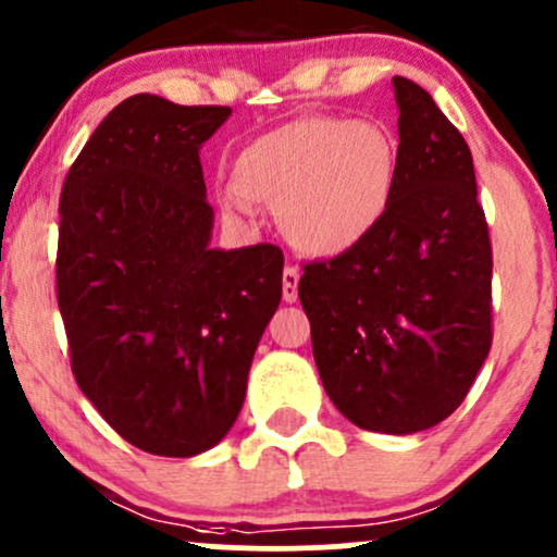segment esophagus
I'll return each mask as SVG.
<instances>
[{
  "instance_id": "obj_1",
  "label": "esophagus",
  "mask_w": 557,
  "mask_h": 557,
  "mask_svg": "<svg viewBox=\"0 0 557 557\" xmlns=\"http://www.w3.org/2000/svg\"><path fill=\"white\" fill-rule=\"evenodd\" d=\"M281 286H284V299L286 302H295L297 299V286H299V271L295 265L284 268V276H281Z\"/></svg>"
}]
</instances>
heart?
<instances>
[{
	"instance_id": "obj_1",
	"label": "heart",
	"mask_w": 557,
	"mask_h": 557,
	"mask_svg": "<svg viewBox=\"0 0 557 557\" xmlns=\"http://www.w3.org/2000/svg\"><path fill=\"white\" fill-rule=\"evenodd\" d=\"M397 147L379 123L308 115L252 139L231 162L221 208L252 221L255 205L278 208L297 249L334 258L360 245L389 210Z\"/></svg>"
}]
</instances>
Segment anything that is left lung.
<instances>
[{"instance_id":"obj_1","label":"left lung","mask_w":557,"mask_h":557,"mask_svg":"<svg viewBox=\"0 0 557 557\" xmlns=\"http://www.w3.org/2000/svg\"><path fill=\"white\" fill-rule=\"evenodd\" d=\"M397 184L360 245L302 268L323 389L355 426L416 434L463 403L492 347V242L471 149L395 76Z\"/></svg>"}]
</instances>
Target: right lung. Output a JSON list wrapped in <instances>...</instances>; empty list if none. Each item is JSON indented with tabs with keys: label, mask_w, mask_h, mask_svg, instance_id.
I'll return each instance as SVG.
<instances>
[{
	"label": "right lung",
	"mask_w": 557,
	"mask_h": 557,
	"mask_svg": "<svg viewBox=\"0 0 557 557\" xmlns=\"http://www.w3.org/2000/svg\"><path fill=\"white\" fill-rule=\"evenodd\" d=\"M231 108L123 99L60 195L58 305L71 368L123 440L191 458L239 416L255 349L281 302L273 245L210 249L199 147Z\"/></svg>",
	"instance_id": "right-lung-1"
}]
</instances>
